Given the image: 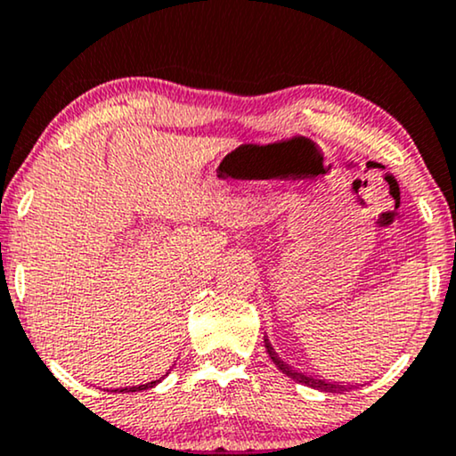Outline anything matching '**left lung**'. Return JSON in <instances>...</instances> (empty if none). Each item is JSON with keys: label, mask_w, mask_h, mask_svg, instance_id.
<instances>
[{"label": "left lung", "mask_w": 456, "mask_h": 456, "mask_svg": "<svg viewBox=\"0 0 456 456\" xmlns=\"http://www.w3.org/2000/svg\"><path fill=\"white\" fill-rule=\"evenodd\" d=\"M265 350L267 354H270V359L276 363L278 370L282 371V374H287L289 378H293L295 382H299V385H305L310 388H316V391H325V393H346L350 391V385H342V382H327V380H321V378H314V376H305L301 374V371L293 370L289 363H284V361L278 356L276 350H273V346L270 344V339L265 338Z\"/></svg>", "instance_id": "left-lung-1"}]
</instances>
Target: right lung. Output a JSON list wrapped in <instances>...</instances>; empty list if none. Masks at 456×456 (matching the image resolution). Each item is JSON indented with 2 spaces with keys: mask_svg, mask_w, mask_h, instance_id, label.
I'll list each match as a JSON object with an SVG mask.
<instances>
[{
  "mask_svg": "<svg viewBox=\"0 0 456 456\" xmlns=\"http://www.w3.org/2000/svg\"><path fill=\"white\" fill-rule=\"evenodd\" d=\"M161 382V378L159 380H152V382H146V385H138V387H125V388H114V393H138V391H146V388H152L155 385Z\"/></svg>",
  "mask_w": 456,
  "mask_h": 456,
  "instance_id": "1",
  "label": "right lung"
}]
</instances>
